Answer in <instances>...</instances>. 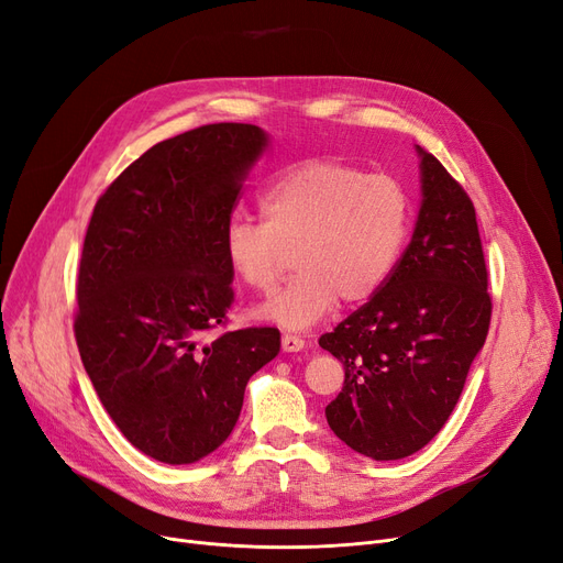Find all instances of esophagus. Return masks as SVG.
<instances>
[{"instance_id":"obj_1","label":"esophagus","mask_w":563,"mask_h":563,"mask_svg":"<svg viewBox=\"0 0 563 563\" xmlns=\"http://www.w3.org/2000/svg\"><path fill=\"white\" fill-rule=\"evenodd\" d=\"M306 345V340L295 333H283V350L285 352H301Z\"/></svg>"}]
</instances>
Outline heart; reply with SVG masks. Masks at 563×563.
<instances>
[{
  "instance_id": "1",
  "label": "heart",
  "mask_w": 563,
  "mask_h": 563,
  "mask_svg": "<svg viewBox=\"0 0 563 563\" xmlns=\"http://www.w3.org/2000/svg\"><path fill=\"white\" fill-rule=\"evenodd\" d=\"M262 221L232 218L223 234L225 262L255 295L276 289L287 253L295 276L260 317L285 329H308L338 299L375 297L402 255L411 200L400 179L340 158L289 165L260 195Z\"/></svg>"
}]
</instances>
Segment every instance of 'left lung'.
I'll return each instance as SVG.
<instances>
[{
    "mask_svg": "<svg viewBox=\"0 0 563 563\" xmlns=\"http://www.w3.org/2000/svg\"><path fill=\"white\" fill-rule=\"evenodd\" d=\"M417 152L423 200L409 246L377 295L320 338L345 368L327 421L373 460L417 453L444 428L493 314L474 202Z\"/></svg>",
    "mask_w": 563,
    "mask_h": 563,
    "instance_id": "1",
    "label": "left lung"
}]
</instances>
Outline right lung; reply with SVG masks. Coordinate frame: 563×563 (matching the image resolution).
Listing matches in <instances>:
<instances>
[{
  "instance_id": "1",
  "label": "right lung",
  "mask_w": 563,
  "mask_h": 563,
  "mask_svg": "<svg viewBox=\"0 0 563 563\" xmlns=\"http://www.w3.org/2000/svg\"><path fill=\"white\" fill-rule=\"evenodd\" d=\"M266 144L253 124L186 131L144 152L93 207L73 331L110 419L158 462L221 446L249 379L280 352L274 327L207 340L234 303L223 234Z\"/></svg>"
}]
</instances>
